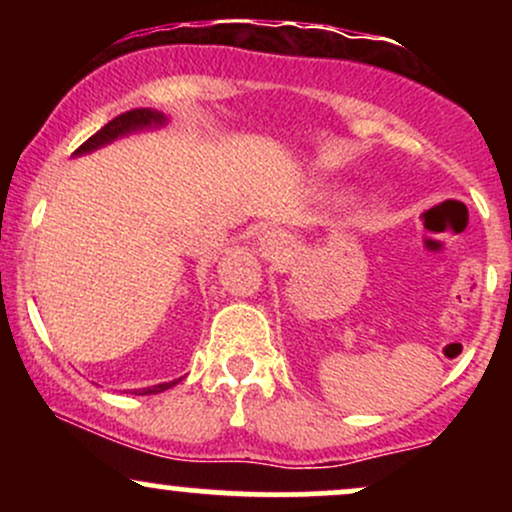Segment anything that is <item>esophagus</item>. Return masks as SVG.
<instances>
[{
	"label": "esophagus",
	"mask_w": 512,
	"mask_h": 512,
	"mask_svg": "<svg viewBox=\"0 0 512 512\" xmlns=\"http://www.w3.org/2000/svg\"><path fill=\"white\" fill-rule=\"evenodd\" d=\"M260 245H262L264 255L281 257V255H286V250H289L291 240H289V236H286L284 231H267L260 238Z\"/></svg>",
	"instance_id": "esophagus-1"
}]
</instances>
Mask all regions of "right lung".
<instances>
[{
  "mask_svg": "<svg viewBox=\"0 0 512 512\" xmlns=\"http://www.w3.org/2000/svg\"><path fill=\"white\" fill-rule=\"evenodd\" d=\"M166 122H168V117L163 113H158V110H151V108L129 110V113L117 115L115 120H110L108 125L98 129L91 139H86V142L74 151V156L91 154V151L101 149V146L113 144L115 139H122V137H127V134H134V132H144V129H158V127L166 125ZM178 383L180 380H170V383L142 387V390H134V395H158V392L168 390V387H173Z\"/></svg>",
  "mask_w": 512,
  "mask_h": 512,
  "instance_id": "add662e5",
  "label": "right lung"
}]
</instances>
